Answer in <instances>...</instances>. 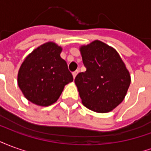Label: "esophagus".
Masks as SVG:
<instances>
[{"instance_id": "obj_1", "label": "esophagus", "mask_w": 151, "mask_h": 151, "mask_svg": "<svg viewBox=\"0 0 151 151\" xmlns=\"http://www.w3.org/2000/svg\"><path fill=\"white\" fill-rule=\"evenodd\" d=\"M78 70H76V71H74V72H73V78H75V77L77 76V74L78 73Z\"/></svg>"}]
</instances>
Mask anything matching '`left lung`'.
<instances>
[{
	"mask_svg": "<svg viewBox=\"0 0 151 151\" xmlns=\"http://www.w3.org/2000/svg\"><path fill=\"white\" fill-rule=\"evenodd\" d=\"M86 72L76 76L80 98L90 110L104 113L123 101L130 85L129 73L116 50L95 40L81 47Z\"/></svg>",
	"mask_w": 151,
	"mask_h": 151,
	"instance_id": "obj_1",
	"label": "left lung"
}]
</instances>
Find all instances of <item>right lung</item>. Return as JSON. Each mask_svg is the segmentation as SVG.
Instances as JSON below:
<instances>
[{"label":"right lung","mask_w":151,"mask_h":151,"mask_svg":"<svg viewBox=\"0 0 151 151\" xmlns=\"http://www.w3.org/2000/svg\"><path fill=\"white\" fill-rule=\"evenodd\" d=\"M61 47L47 43L34 50L19 69L18 83L25 97L40 106H49L59 99L64 86L73 82L72 73L60 54Z\"/></svg>","instance_id":"1"}]
</instances>
